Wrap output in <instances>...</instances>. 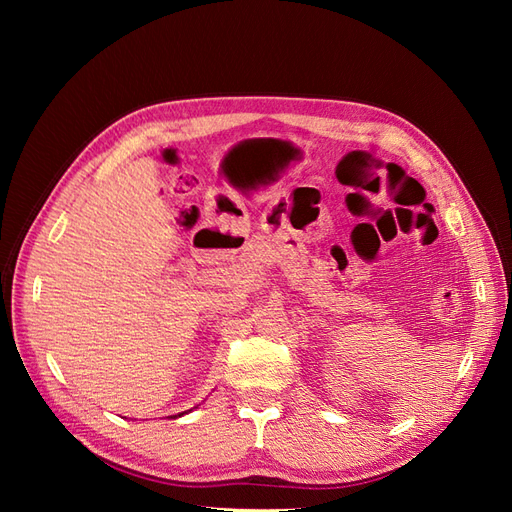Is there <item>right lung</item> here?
<instances>
[{
    "mask_svg": "<svg viewBox=\"0 0 512 512\" xmlns=\"http://www.w3.org/2000/svg\"><path fill=\"white\" fill-rule=\"evenodd\" d=\"M179 416H181V414H179Z\"/></svg>",
    "mask_w": 512,
    "mask_h": 512,
    "instance_id": "1",
    "label": "right lung"
}]
</instances>
